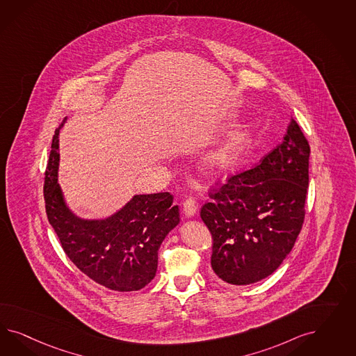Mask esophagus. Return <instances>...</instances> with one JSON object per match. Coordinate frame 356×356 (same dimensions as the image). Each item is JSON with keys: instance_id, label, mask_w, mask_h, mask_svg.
Returning <instances> with one entry per match:
<instances>
[{"instance_id": "esophagus-1", "label": "esophagus", "mask_w": 356, "mask_h": 356, "mask_svg": "<svg viewBox=\"0 0 356 356\" xmlns=\"http://www.w3.org/2000/svg\"><path fill=\"white\" fill-rule=\"evenodd\" d=\"M184 214L188 216V218H193L197 214V204L194 201L193 198H188L185 202H184Z\"/></svg>"}]
</instances>
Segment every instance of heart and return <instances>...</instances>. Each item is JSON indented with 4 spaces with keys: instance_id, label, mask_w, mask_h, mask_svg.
<instances>
[{
    "instance_id": "heart-1",
    "label": "heart",
    "mask_w": 356,
    "mask_h": 356,
    "mask_svg": "<svg viewBox=\"0 0 356 356\" xmlns=\"http://www.w3.org/2000/svg\"><path fill=\"white\" fill-rule=\"evenodd\" d=\"M253 128L250 125L238 127L228 131L213 147L206 151L202 164L210 172L223 173L236 164L238 158L248 146Z\"/></svg>"
}]
</instances>
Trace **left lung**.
<instances>
[{
  "label": "left lung",
  "instance_id": "left-lung-1",
  "mask_svg": "<svg viewBox=\"0 0 356 356\" xmlns=\"http://www.w3.org/2000/svg\"><path fill=\"white\" fill-rule=\"evenodd\" d=\"M311 149L292 119L277 149L257 167L232 176L201 218L213 235L211 268L235 286L252 284L280 268L304 222Z\"/></svg>",
  "mask_w": 356,
  "mask_h": 356
}]
</instances>
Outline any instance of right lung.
Masks as SVG:
<instances>
[{"instance_id": "1", "label": "right lung", "mask_w": 356, "mask_h": 356, "mask_svg": "<svg viewBox=\"0 0 356 356\" xmlns=\"http://www.w3.org/2000/svg\"><path fill=\"white\" fill-rule=\"evenodd\" d=\"M54 131L45 171L44 200L49 225L67 257L88 278L115 291H137L154 280L163 240L180 223L179 206L168 192L136 194L102 219L74 214L58 184V137Z\"/></svg>"}]
</instances>
